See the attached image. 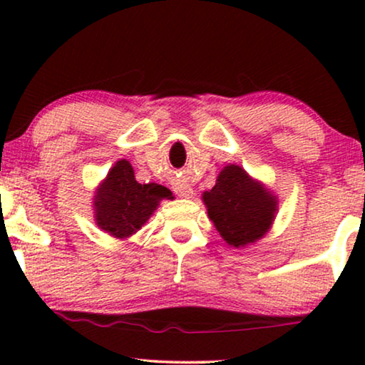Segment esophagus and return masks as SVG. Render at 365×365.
Listing matches in <instances>:
<instances>
[{
	"mask_svg": "<svg viewBox=\"0 0 365 365\" xmlns=\"http://www.w3.org/2000/svg\"><path fill=\"white\" fill-rule=\"evenodd\" d=\"M173 189H174V192L178 194V196H181V197H184V199L192 197V194H194L192 187L189 186V184H186V182H178V184H174Z\"/></svg>",
	"mask_w": 365,
	"mask_h": 365,
	"instance_id": "obj_1",
	"label": "esophagus"
}]
</instances>
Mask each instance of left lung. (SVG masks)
Returning <instances> with one entry per match:
<instances>
[{
  "label": "left lung",
  "instance_id": "8db88e82",
  "mask_svg": "<svg viewBox=\"0 0 365 365\" xmlns=\"http://www.w3.org/2000/svg\"><path fill=\"white\" fill-rule=\"evenodd\" d=\"M202 201L221 237L236 249L261 239L277 211V197L236 164L219 173L216 186L202 194Z\"/></svg>",
  "mask_w": 365,
  "mask_h": 365
}]
</instances>
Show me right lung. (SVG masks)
<instances>
[{
	"label": "right lung",
	"instance_id": "1",
	"mask_svg": "<svg viewBox=\"0 0 365 365\" xmlns=\"http://www.w3.org/2000/svg\"><path fill=\"white\" fill-rule=\"evenodd\" d=\"M171 196L161 184H139L129 161L121 159L96 189L94 219L109 236L126 239L138 232L156 211L159 201Z\"/></svg>",
	"mask_w": 365,
	"mask_h": 365
}]
</instances>
